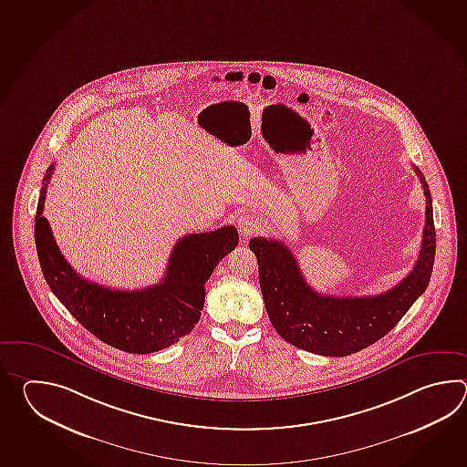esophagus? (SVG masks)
Wrapping results in <instances>:
<instances>
[{"label": "esophagus", "mask_w": 467, "mask_h": 467, "mask_svg": "<svg viewBox=\"0 0 467 467\" xmlns=\"http://www.w3.org/2000/svg\"><path fill=\"white\" fill-rule=\"evenodd\" d=\"M237 227L244 237H250L262 229V223L254 213H244L237 219Z\"/></svg>", "instance_id": "esophagus-1"}]
</instances>
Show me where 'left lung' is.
I'll use <instances>...</instances> for the list:
<instances>
[{
	"label": "left lung",
	"instance_id": "left-lung-1",
	"mask_svg": "<svg viewBox=\"0 0 467 467\" xmlns=\"http://www.w3.org/2000/svg\"><path fill=\"white\" fill-rule=\"evenodd\" d=\"M416 170L426 195V225L412 272L396 287L368 297H334L310 287L294 254L278 240L255 237L248 247L258 262V282L268 318L278 336L318 356L344 358L384 337L426 292L434 257L436 229L424 175Z\"/></svg>",
	"mask_w": 467,
	"mask_h": 467
}]
</instances>
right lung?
Masks as SVG:
<instances>
[{
    "instance_id": "1",
    "label": "right lung",
    "mask_w": 467,
    "mask_h": 467,
    "mask_svg": "<svg viewBox=\"0 0 467 467\" xmlns=\"http://www.w3.org/2000/svg\"><path fill=\"white\" fill-rule=\"evenodd\" d=\"M53 170L55 165L43 179L35 217L36 252L51 292L95 337L130 354H151L190 334L200 320L213 268L237 247V229L227 225L180 238L157 285L131 292L103 287L71 268L43 217Z\"/></svg>"
}]
</instances>
